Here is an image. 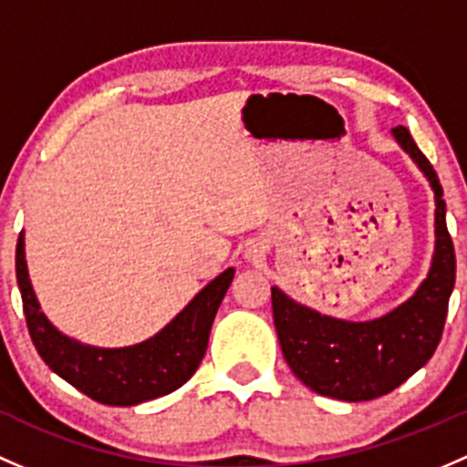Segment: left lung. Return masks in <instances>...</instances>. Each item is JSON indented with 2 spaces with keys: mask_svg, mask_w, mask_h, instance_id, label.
Listing matches in <instances>:
<instances>
[{
  "mask_svg": "<svg viewBox=\"0 0 467 467\" xmlns=\"http://www.w3.org/2000/svg\"><path fill=\"white\" fill-rule=\"evenodd\" d=\"M402 148L420 166L436 195V252L431 269L407 304L376 321L324 317L295 304L272 287V312L285 362L295 376L321 396L362 402L384 396L434 355L456 276V256L445 224V200L439 175L420 152L410 130H393Z\"/></svg>",
  "mask_w": 467,
  "mask_h": 467,
  "instance_id": "obj_1",
  "label": "left lung"
}]
</instances>
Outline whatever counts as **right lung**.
Instances as JSON below:
<instances>
[{"instance_id": "add662e5", "label": "right lung", "mask_w": 467, "mask_h": 467, "mask_svg": "<svg viewBox=\"0 0 467 467\" xmlns=\"http://www.w3.org/2000/svg\"><path fill=\"white\" fill-rule=\"evenodd\" d=\"M17 285L22 292L28 335L40 358L62 379L112 407H130L180 389L198 371L209 344L211 324L232 285L234 269L220 274L161 333L130 348H91L60 335L42 315L24 261V238L16 252Z\"/></svg>"}]
</instances>
